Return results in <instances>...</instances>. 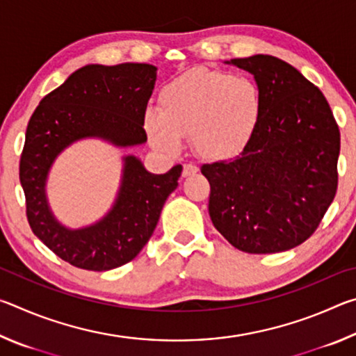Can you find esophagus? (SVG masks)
Segmentation results:
<instances>
[{"label":"esophagus","instance_id":"34e87169","mask_svg":"<svg viewBox=\"0 0 356 356\" xmlns=\"http://www.w3.org/2000/svg\"><path fill=\"white\" fill-rule=\"evenodd\" d=\"M197 171H200V168L195 166V165H184V171H182V176L184 177H188V176H193V174H196Z\"/></svg>","mask_w":356,"mask_h":356}]
</instances>
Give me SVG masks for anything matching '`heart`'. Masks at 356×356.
I'll return each instance as SVG.
<instances>
[{"mask_svg": "<svg viewBox=\"0 0 356 356\" xmlns=\"http://www.w3.org/2000/svg\"><path fill=\"white\" fill-rule=\"evenodd\" d=\"M262 116V94L248 76L195 69L174 78L160 92V111L144 113L149 143L174 155L188 138L202 160L225 161L240 155Z\"/></svg>", "mask_w": 356, "mask_h": 356, "instance_id": "1", "label": "heart"}]
</instances>
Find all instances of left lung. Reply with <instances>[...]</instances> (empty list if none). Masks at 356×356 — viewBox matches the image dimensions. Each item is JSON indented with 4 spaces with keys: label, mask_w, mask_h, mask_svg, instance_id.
Listing matches in <instances>:
<instances>
[{
    "label": "left lung",
    "mask_w": 356,
    "mask_h": 356,
    "mask_svg": "<svg viewBox=\"0 0 356 356\" xmlns=\"http://www.w3.org/2000/svg\"><path fill=\"white\" fill-rule=\"evenodd\" d=\"M226 64L254 76L262 116L242 154L202 165L210 220L240 251H287L312 236L334 200L339 129L321 89L282 59L254 55Z\"/></svg>",
    "instance_id": "1"
}]
</instances>
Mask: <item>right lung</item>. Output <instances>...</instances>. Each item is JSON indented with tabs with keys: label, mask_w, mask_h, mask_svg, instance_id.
Wrapping results in <instances>:
<instances>
[{
	"label": "right lung",
	"mask_w": 356,
	"mask_h": 356,
	"mask_svg": "<svg viewBox=\"0 0 356 356\" xmlns=\"http://www.w3.org/2000/svg\"><path fill=\"white\" fill-rule=\"evenodd\" d=\"M155 80L156 67L150 64H88L45 95L29 119L20 159L28 222L35 237L74 267L106 272L135 259L177 188L180 165L152 174L138 156L125 155L116 200L92 225L64 226L47 197L51 166L74 143L97 138L116 147H134L147 141L143 120Z\"/></svg>",
	"instance_id": "obj_1"
}]
</instances>
